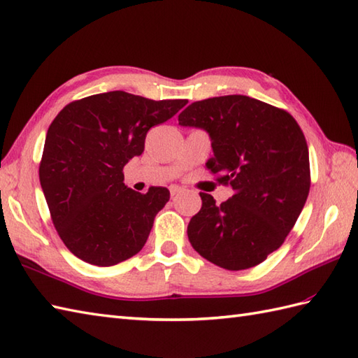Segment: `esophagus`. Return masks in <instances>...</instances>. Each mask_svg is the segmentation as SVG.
<instances>
[{"label": "esophagus", "mask_w": 358, "mask_h": 358, "mask_svg": "<svg viewBox=\"0 0 358 358\" xmlns=\"http://www.w3.org/2000/svg\"><path fill=\"white\" fill-rule=\"evenodd\" d=\"M183 192V187H180V186H171V196L172 199H175V196H177L178 194H181Z\"/></svg>", "instance_id": "obj_1"}]
</instances>
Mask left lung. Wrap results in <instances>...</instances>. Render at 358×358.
Listing matches in <instances>:
<instances>
[{
	"label": "left lung",
	"mask_w": 358,
	"mask_h": 358,
	"mask_svg": "<svg viewBox=\"0 0 358 358\" xmlns=\"http://www.w3.org/2000/svg\"><path fill=\"white\" fill-rule=\"evenodd\" d=\"M178 123L209 134L214 157L208 171L234 189L220 206L200 192L201 209L187 226L192 248L229 271L260 264L283 245L309 194V150L299 123L246 95L195 101Z\"/></svg>",
	"instance_id": "8db88e82"
}]
</instances>
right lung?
I'll use <instances>...</instances> for the list:
<instances>
[{"mask_svg":"<svg viewBox=\"0 0 358 358\" xmlns=\"http://www.w3.org/2000/svg\"><path fill=\"white\" fill-rule=\"evenodd\" d=\"M186 103L113 90L72 101L52 121L40 183L59 238L80 260L113 266L143 249L171 194L155 186L132 191L123 167L143 154L149 129Z\"/></svg>","mask_w":358,"mask_h":358,"instance_id":"add662e5","label":"right lung"}]
</instances>
